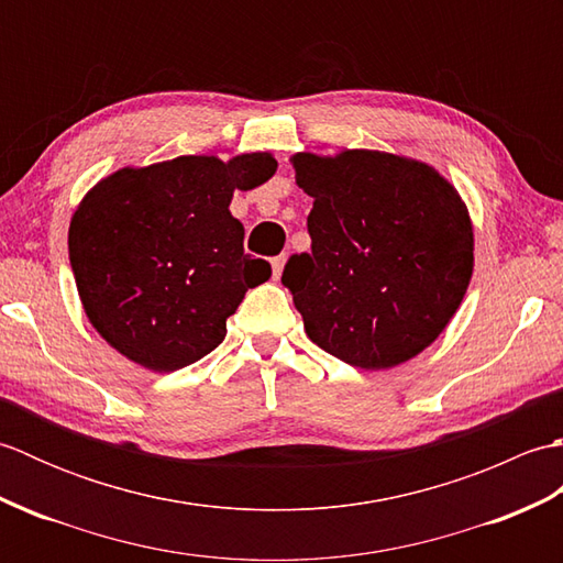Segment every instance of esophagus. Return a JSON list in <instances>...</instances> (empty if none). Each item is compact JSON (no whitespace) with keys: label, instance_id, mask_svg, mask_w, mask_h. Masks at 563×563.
I'll return each mask as SVG.
<instances>
[{"label":"esophagus","instance_id":"1","mask_svg":"<svg viewBox=\"0 0 563 563\" xmlns=\"http://www.w3.org/2000/svg\"><path fill=\"white\" fill-rule=\"evenodd\" d=\"M271 266H273V278L278 280L280 275H283V268H285V256H275V258L271 261Z\"/></svg>","mask_w":563,"mask_h":563}]
</instances>
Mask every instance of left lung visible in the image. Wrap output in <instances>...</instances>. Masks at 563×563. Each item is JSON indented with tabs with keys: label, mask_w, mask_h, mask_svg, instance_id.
Listing matches in <instances>:
<instances>
[{
	"label": "left lung",
	"mask_w": 563,
	"mask_h": 563,
	"mask_svg": "<svg viewBox=\"0 0 563 563\" xmlns=\"http://www.w3.org/2000/svg\"><path fill=\"white\" fill-rule=\"evenodd\" d=\"M295 178L314 206L309 254L285 263L307 336L339 361L387 369L433 343L474 266L462 198L428 164L373 150L300 152Z\"/></svg>",
	"instance_id": "1"
}]
</instances>
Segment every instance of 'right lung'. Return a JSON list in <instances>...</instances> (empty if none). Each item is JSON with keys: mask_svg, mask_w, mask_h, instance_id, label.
Returning <instances> with one entry per match:
<instances>
[{"mask_svg": "<svg viewBox=\"0 0 563 563\" xmlns=\"http://www.w3.org/2000/svg\"><path fill=\"white\" fill-rule=\"evenodd\" d=\"M275 169L268 152L176 157L89 190L69 222V263L84 312L118 353L174 373L224 341L246 290L271 278L268 261L244 254L230 202Z\"/></svg>", "mask_w": 563, "mask_h": 563, "instance_id": "add662e5", "label": "right lung"}]
</instances>
